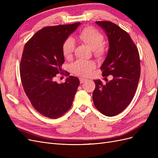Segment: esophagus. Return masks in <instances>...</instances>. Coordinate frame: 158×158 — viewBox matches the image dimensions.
Wrapping results in <instances>:
<instances>
[{"instance_id":"1","label":"esophagus","mask_w":158,"mask_h":158,"mask_svg":"<svg viewBox=\"0 0 158 158\" xmlns=\"http://www.w3.org/2000/svg\"><path fill=\"white\" fill-rule=\"evenodd\" d=\"M79 79H80V83L81 84H82V83H84L85 80H86V78H83V77H80V78H79Z\"/></svg>"}]
</instances>
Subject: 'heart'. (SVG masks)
Masks as SVG:
<instances>
[{
	"mask_svg": "<svg viewBox=\"0 0 158 158\" xmlns=\"http://www.w3.org/2000/svg\"><path fill=\"white\" fill-rule=\"evenodd\" d=\"M76 40L88 45L93 50L94 55L98 59L103 58L107 52L106 46L103 44V35L93 27H86L76 36ZM74 49V43L71 38L66 39L63 44L62 51L66 59L71 57ZM72 71L79 75H86L95 68L92 61L78 60L70 66Z\"/></svg>",
	"mask_w": 158,
	"mask_h": 158,
	"instance_id": "1",
	"label": "heart"
}]
</instances>
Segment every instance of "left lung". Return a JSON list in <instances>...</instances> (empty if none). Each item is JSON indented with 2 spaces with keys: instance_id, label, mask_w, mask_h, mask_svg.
<instances>
[{
  "instance_id": "1",
  "label": "left lung",
  "mask_w": 158,
  "mask_h": 158,
  "mask_svg": "<svg viewBox=\"0 0 158 158\" xmlns=\"http://www.w3.org/2000/svg\"><path fill=\"white\" fill-rule=\"evenodd\" d=\"M95 23L103 29L109 40L107 55L101 66L102 74L112 75L113 78L106 84L94 80L93 101L99 111L113 117L130 104L135 94L140 76V56L127 31L109 21Z\"/></svg>"
}]
</instances>
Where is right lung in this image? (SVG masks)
I'll return each mask as SVG.
<instances>
[{
  "instance_id": "1",
  "label": "right lung",
  "mask_w": 158,
  "mask_h": 158,
  "mask_svg": "<svg viewBox=\"0 0 158 158\" xmlns=\"http://www.w3.org/2000/svg\"><path fill=\"white\" fill-rule=\"evenodd\" d=\"M80 25L45 27L24 46L20 65L22 84L33 107L46 117H60L73 104L79 79L70 76L65 82L58 84L55 78L62 73L64 63L63 44Z\"/></svg>"
}]
</instances>
